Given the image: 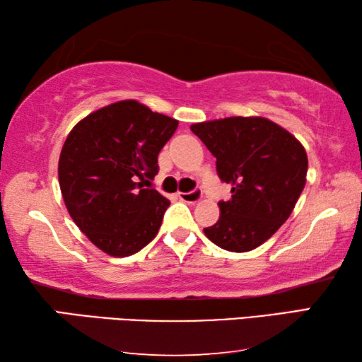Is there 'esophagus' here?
<instances>
[{"label": "esophagus", "mask_w": 362, "mask_h": 362, "mask_svg": "<svg viewBox=\"0 0 362 362\" xmlns=\"http://www.w3.org/2000/svg\"><path fill=\"white\" fill-rule=\"evenodd\" d=\"M179 198L182 201H185V203H198V201L203 198V193H201V189L194 188L188 193H179Z\"/></svg>", "instance_id": "34e87169"}]
</instances>
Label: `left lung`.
<instances>
[{"instance_id":"obj_1","label":"left lung","mask_w":362,"mask_h":362,"mask_svg":"<svg viewBox=\"0 0 362 362\" xmlns=\"http://www.w3.org/2000/svg\"><path fill=\"white\" fill-rule=\"evenodd\" d=\"M189 129L216 156L231 199L220 201L216 225L204 235L230 252H249L269 240L303 192L308 158L289 131L262 116L204 121Z\"/></svg>"}]
</instances>
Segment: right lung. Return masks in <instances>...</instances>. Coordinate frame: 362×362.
I'll return each mask as SVG.
<instances>
[{
  "mask_svg": "<svg viewBox=\"0 0 362 362\" xmlns=\"http://www.w3.org/2000/svg\"><path fill=\"white\" fill-rule=\"evenodd\" d=\"M179 121L137 100L115 102L70 131L59 158V185L73 222L112 257H127L158 235L170 204L139 179L158 174V155Z\"/></svg>",
  "mask_w": 362,
  "mask_h": 362,
  "instance_id": "obj_1",
  "label": "right lung"
}]
</instances>
